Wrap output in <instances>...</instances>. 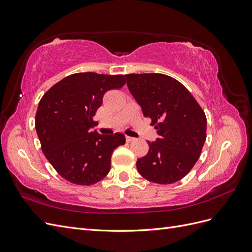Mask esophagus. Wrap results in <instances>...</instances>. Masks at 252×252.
Returning a JSON list of instances; mask_svg holds the SVG:
<instances>
[{
    "instance_id": "1",
    "label": "esophagus",
    "mask_w": 252,
    "mask_h": 252,
    "mask_svg": "<svg viewBox=\"0 0 252 252\" xmlns=\"http://www.w3.org/2000/svg\"><path fill=\"white\" fill-rule=\"evenodd\" d=\"M126 141H127V142H132V141H134V138H132V136L126 135Z\"/></svg>"
}]
</instances>
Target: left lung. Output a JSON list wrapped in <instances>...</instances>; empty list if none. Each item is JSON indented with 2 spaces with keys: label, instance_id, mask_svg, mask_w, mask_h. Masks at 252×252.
<instances>
[{
  "label": "left lung",
  "instance_id": "1",
  "mask_svg": "<svg viewBox=\"0 0 252 252\" xmlns=\"http://www.w3.org/2000/svg\"><path fill=\"white\" fill-rule=\"evenodd\" d=\"M127 86L144 117L156 124L158 138L147 141V155L138 158L143 178L172 184L191 170L206 140L207 120L195 98L175 79L162 73L126 74Z\"/></svg>",
  "mask_w": 252,
  "mask_h": 252
}]
</instances>
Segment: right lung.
<instances>
[{"mask_svg": "<svg viewBox=\"0 0 252 252\" xmlns=\"http://www.w3.org/2000/svg\"><path fill=\"white\" fill-rule=\"evenodd\" d=\"M126 83L124 75L70 74L43 95L35 114V130L43 154L57 172L77 185H93L110 170L113 150L125 135L93 131L94 117L111 89Z\"/></svg>", "mask_w": 252, "mask_h": 252, "instance_id": "obj_1", "label": "right lung"}]
</instances>
